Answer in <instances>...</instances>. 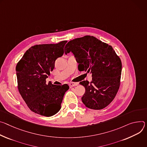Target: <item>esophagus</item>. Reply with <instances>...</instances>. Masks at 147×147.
<instances>
[{
    "mask_svg": "<svg viewBox=\"0 0 147 147\" xmlns=\"http://www.w3.org/2000/svg\"><path fill=\"white\" fill-rule=\"evenodd\" d=\"M78 85V83H74V82H71L69 84V86L70 88H72L74 86H77Z\"/></svg>",
    "mask_w": 147,
    "mask_h": 147,
    "instance_id": "34e87169",
    "label": "esophagus"
}]
</instances>
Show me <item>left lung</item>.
Masks as SVG:
<instances>
[{
    "label": "left lung",
    "mask_w": 147,
    "mask_h": 147,
    "mask_svg": "<svg viewBox=\"0 0 147 147\" xmlns=\"http://www.w3.org/2000/svg\"><path fill=\"white\" fill-rule=\"evenodd\" d=\"M70 52L79 63V71L92 74L91 82L79 83L85 88L82 102L91 109L105 108L115 99L120 87V58L111 45L90 36L69 41L65 47V54Z\"/></svg>",
    "instance_id": "8db88e82"
}]
</instances>
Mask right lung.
I'll return each mask as SVG.
<instances>
[{
	"mask_svg": "<svg viewBox=\"0 0 147 147\" xmlns=\"http://www.w3.org/2000/svg\"><path fill=\"white\" fill-rule=\"evenodd\" d=\"M67 42L32 46L16 65L19 93L28 108L40 115L50 117L57 113L69 88L67 84L47 85L45 80L54 68L55 60L63 54Z\"/></svg>",
	"mask_w": 147,
	"mask_h": 147,
	"instance_id": "right-lung-1",
	"label": "right lung"
}]
</instances>
